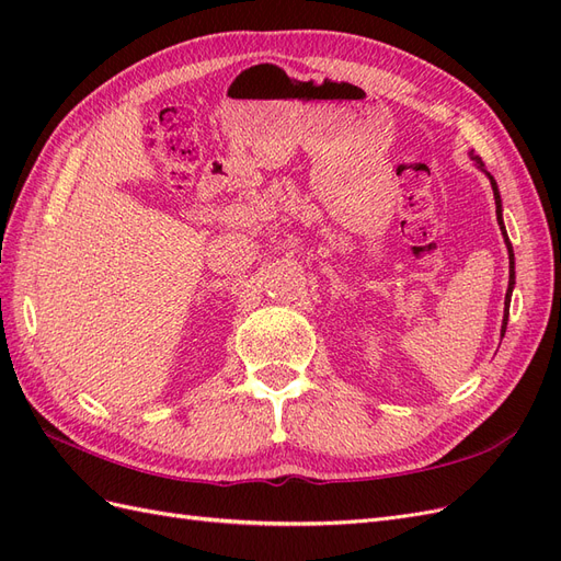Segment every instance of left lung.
Here are the masks:
<instances>
[{
  "mask_svg": "<svg viewBox=\"0 0 561 561\" xmlns=\"http://www.w3.org/2000/svg\"><path fill=\"white\" fill-rule=\"evenodd\" d=\"M470 159L478 163V168H482L484 171V163L480 157H474L470 151ZM486 173V171H484ZM489 175V173H486ZM489 182H491V190H494V198H496V217H499V225H501V231H503V239H505V248H507V257H511V280H507V293H505V311H503V325H501V336L505 334V328H507V313H511V297H513V287H515V252H513V245L511 241H507V233H505V227H503V217H501V194H499V184L496 180L489 175Z\"/></svg>",
  "mask_w": 561,
  "mask_h": 561,
  "instance_id": "left-lung-1",
  "label": "left lung"
}]
</instances>
